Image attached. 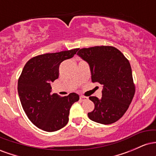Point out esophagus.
Masks as SVG:
<instances>
[{
    "mask_svg": "<svg viewBox=\"0 0 156 156\" xmlns=\"http://www.w3.org/2000/svg\"><path fill=\"white\" fill-rule=\"evenodd\" d=\"M87 99H88V98H87V97H85V96H83V95L80 96V101H85V100H87Z\"/></svg>",
    "mask_w": 156,
    "mask_h": 156,
    "instance_id": "1",
    "label": "esophagus"
}]
</instances>
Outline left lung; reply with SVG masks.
I'll list each match as a JSON object with an SVG mask.
<instances>
[{
	"label": "left lung",
	"mask_w": 156,
	"mask_h": 156,
	"mask_svg": "<svg viewBox=\"0 0 156 156\" xmlns=\"http://www.w3.org/2000/svg\"><path fill=\"white\" fill-rule=\"evenodd\" d=\"M77 54L89 64L93 83L103 86L101 99L89 97L94 108L88 113L89 118L103 125L119 120L128 110L135 94L129 61L112 46L82 48Z\"/></svg>",
	"instance_id": "1"
}]
</instances>
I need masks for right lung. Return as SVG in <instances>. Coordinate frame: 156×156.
<instances>
[{
	"label": "right lung",
	"mask_w": 156,
	"mask_h": 156,
	"mask_svg": "<svg viewBox=\"0 0 156 156\" xmlns=\"http://www.w3.org/2000/svg\"><path fill=\"white\" fill-rule=\"evenodd\" d=\"M78 51L76 48L33 57L20 76L17 91L23 110L31 122L44 131L64 128L69 121V109L79 100L76 93L64 97L51 93V83L58 78L60 64Z\"/></svg>",
	"instance_id": "obj_1"
}]
</instances>
